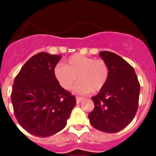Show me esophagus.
I'll use <instances>...</instances> for the list:
<instances>
[{
    "mask_svg": "<svg viewBox=\"0 0 156 156\" xmlns=\"http://www.w3.org/2000/svg\"><path fill=\"white\" fill-rule=\"evenodd\" d=\"M82 100H84V98L83 97H76V102L77 103H81V101Z\"/></svg>",
    "mask_w": 156,
    "mask_h": 156,
    "instance_id": "obj_1",
    "label": "esophagus"
}]
</instances>
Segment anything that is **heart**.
<instances>
[{
	"instance_id": "b5f03b06",
	"label": "heart",
	"mask_w": 156,
	"mask_h": 156,
	"mask_svg": "<svg viewBox=\"0 0 156 156\" xmlns=\"http://www.w3.org/2000/svg\"><path fill=\"white\" fill-rule=\"evenodd\" d=\"M53 74L59 85L66 90L73 87L78 78L80 81L74 91L87 94L98 92L105 87L109 77V68L103 59L75 54L65 61V66L56 65Z\"/></svg>"
}]
</instances>
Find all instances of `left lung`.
Wrapping results in <instances>:
<instances>
[{
  "mask_svg": "<svg viewBox=\"0 0 156 156\" xmlns=\"http://www.w3.org/2000/svg\"><path fill=\"white\" fill-rule=\"evenodd\" d=\"M109 77L105 87L91 97L94 109L88 115L91 125L100 131L116 133L131 122L138 108L139 81L133 67L120 56L102 51Z\"/></svg>",
  "mask_w": 156,
  "mask_h": 156,
  "instance_id": "8db88e82",
  "label": "left lung"
}]
</instances>
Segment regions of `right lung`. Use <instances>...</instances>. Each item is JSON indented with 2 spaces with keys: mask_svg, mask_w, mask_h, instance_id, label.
<instances>
[{
  "mask_svg": "<svg viewBox=\"0 0 156 156\" xmlns=\"http://www.w3.org/2000/svg\"><path fill=\"white\" fill-rule=\"evenodd\" d=\"M61 58L41 52L24 64L14 80L11 101L15 116L34 136L47 137L62 130L76 104L75 97L54 77Z\"/></svg>",
  "mask_w": 156,
  "mask_h": 156,
  "instance_id": "right-lung-1",
  "label": "right lung"
}]
</instances>
